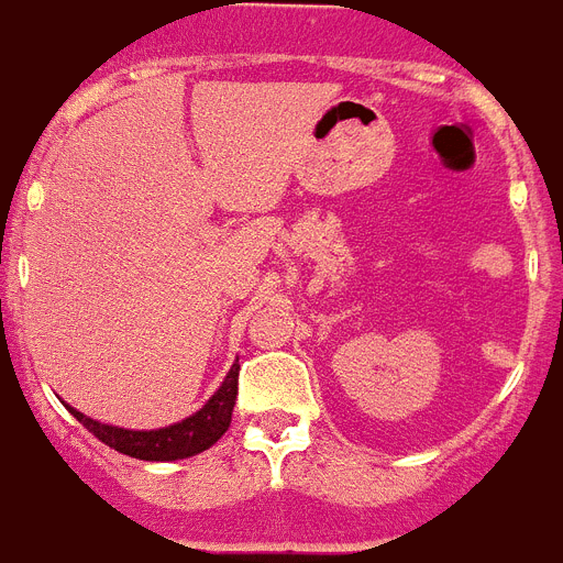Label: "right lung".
<instances>
[{
	"mask_svg": "<svg viewBox=\"0 0 563 563\" xmlns=\"http://www.w3.org/2000/svg\"><path fill=\"white\" fill-rule=\"evenodd\" d=\"M236 378H240V364L228 369L222 387L194 416L167 424V428H155V431H130V428H118V424H103L68 405L66 408L86 431L95 433L100 442H107L121 454L147 460V463H173V460L202 454L228 431L236 401Z\"/></svg>",
	"mask_w": 563,
	"mask_h": 563,
	"instance_id": "right-lung-1",
	"label": "right lung"
}]
</instances>
